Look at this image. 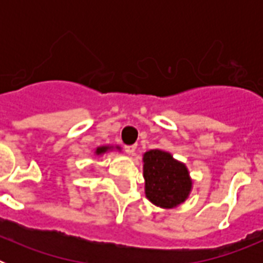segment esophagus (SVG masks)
<instances>
[{"label":"esophagus","instance_id":"34e87169","mask_svg":"<svg viewBox=\"0 0 263 263\" xmlns=\"http://www.w3.org/2000/svg\"><path fill=\"white\" fill-rule=\"evenodd\" d=\"M136 150H137V146L136 145H133V146H125V152H126L129 155H134V154H136Z\"/></svg>","mask_w":263,"mask_h":263}]
</instances>
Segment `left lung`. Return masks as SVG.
I'll use <instances>...</instances> for the list:
<instances>
[{
  "label": "left lung",
  "mask_w": 263,
  "mask_h": 263,
  "mask_svg": "<svg viewBox=\"0 0 263 263\" xmlns=\"http://www.w3.org/2000/svg\"><path fill=\"white\" fill-rule=\"evenodd\" d=\"M145 195L154 205L171 210L188 199L192 191V178L188 167L162 148L143 154Z\"/></svg>",
  "instance_id": "8db88e82"
}]
</instances>
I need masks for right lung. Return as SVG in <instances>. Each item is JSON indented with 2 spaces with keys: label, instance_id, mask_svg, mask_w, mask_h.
I'll list each match as a JSON object with an SVG mask.
<instances>
[{
  "label": "right lung",
  "instance_id": "1",
  "mask_svg": "<svg viewBox=\"0 0 263 263\" xmlns=\"http://www.w3.org/2000/svg\"><path fill=\"white\" fill-rule=\"evenodd\" d=\"M113 150H117V152H121V146L118 145H103L99 146V147L95 148V155L96 157H103L104 154H108L109 152H113Z\"/></svg>",
  "mask_w": 263,
  "mask_h": 263
}]
</instances>
